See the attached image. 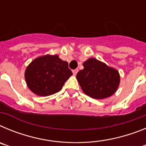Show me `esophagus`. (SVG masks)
Returning a JSON list of instances; mask_svg holds the SVG:
<instances>
[{"mask_svg": "<svg viewBox=\"0 0 146 146\" xmlns=\"http://www.w3.org/2000/svg\"><path fill=\"white\" fill-rule=\"evenodd\" d=\"M77 72H78V69H74V70L72 71V73H73V74H74V75H76V74H77Z\"/></svg>", "mask_w": 146, "mask_h": 146, "instance_id": "esophagus-1", "label": "esophagus"}]
</instances>
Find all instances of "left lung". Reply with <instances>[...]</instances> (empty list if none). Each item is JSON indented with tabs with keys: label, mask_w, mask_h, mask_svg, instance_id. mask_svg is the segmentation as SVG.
Listing matches in <instances>:
<instances>
[{
	"label": "left lung",
	"mask_w": 146,
	"mask_h": 146,
	"mask_svg": "<svg viewBox=\"0 0 146 146\" xmlns=\"http://www.w3.org/2000/svg\"><path fill=\"white\" fill-rule=\"evenodd\" d=\"M84 69L77 74L82 91L96 99L108 98L115 93L120 84L118 70L103 62L91 58L83 63Z\"/></svg>",
	"instance_id": "1"
}]
</instances>
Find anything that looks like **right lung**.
I'll return each instance as SVG.
<instances>
[{"mask_svg":"<svg viewBox=\"0 0 146 146\" xmlns=\"http://www.w3.org/2000/svg\"><path fill=\"white\" fill-rule=\"evenodd\" d=\"M72 75L68 63L58 55H45L35 58L25 72L28 88L40 96H50L60 91Z\"/></svg>","mask_w":146,"mask_h":146,"instance_id":"1","label":"right lung"}]
</instances>
